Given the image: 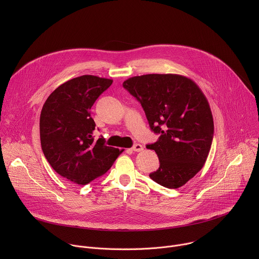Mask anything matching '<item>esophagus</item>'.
<instances>
[{
	"instance_id": "34e87169",
	"label": "esophagus",
	"mask_w": 259,
	"mask_h": 259,
	"mask_svg": "<svg viewBox=\"0 0 259 259\" xmlns=\"http://www.w3.org/2000/svg\"><path fill=\"white\" fill-rule=\"evenodd\" d=\"M132 151L134 152H141L143 151V146L139 143H135L133 146H132Z\"/></svg>"
}]
</instances>
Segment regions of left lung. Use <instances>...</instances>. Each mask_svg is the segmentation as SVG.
<instances>
[{"mask_svg": "<svg viewBox=\"0 0 259 259\" xmlns=\"http://www.w3.org/2000/svg\"><path fill=\"white\" fill-rule=\"evenodd\" d=\"M140 103L159 139L154 150L160 167L150 177L168 189L184 186L204 166L211 149L214 124L208 100L191 79L174 73H151L123 83Z\"/></svg>", "mask_w": 259, "mask_h": 259, "instance_id": "1", "label": "left lung"}]
</instances>
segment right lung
<instances>
[{
	"label": "right lung",
	"instance_id": "1",
	"mask_svg": "<svg viewBox=\"0 0 259 259\" xmlns=\"http://www.w3.org/2000/svg\"><path fill=\"white\" fill-rule=\"evenodd\" d=\"M113 80L85 75L57 87L45 101L40 137L45 158L62 177L87 184L104 174L123 152L94 140L90 109Z\"/></svg>",
	"mask_w": 259,
	"mask_h": 259
}]
</instances>
